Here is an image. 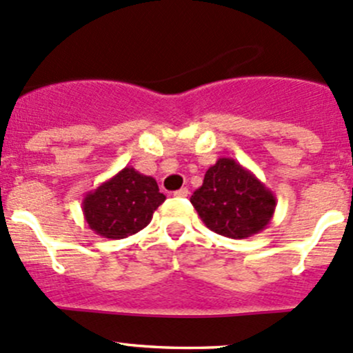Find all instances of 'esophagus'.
<instances>
[{"label":"esophagus","instance_id":"1","mask_svg":"<svg viewBox=\"0 0 353 353\" xmlns=\"http://www.w3.org/2000/svg\"><path fill=\"white\" fill-rule=\"evenodd\" d=\"M188 194H189L188 188H181V189H177V191H174V196H176V198H186Z\"/></svg>","mask_w":353,"mask_h":353}]
</instances>
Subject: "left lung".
<instances>
[{
  "label": "left lung",
  "instance_id": "left-lung-1",
  "mask_svg": "<svg viewBox=\"0 0 353 353\" xmlns=\"http://www.w3.org/2000/svg\"><path fill=\"white\" fill-rule=\"evenodd\" d=\"M191 203L211 232L235 240L261 233L276 211L274 192L232 157H220L206 170Z\"/></svg>",
  "mask_w": 353,
  "mask_h": 353
}]
</instances>
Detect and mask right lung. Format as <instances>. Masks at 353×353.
I'll use <instances>...</instances> for the list:
<instances>
[{"instance_id": "obj_1", "label": "right lung", "mask_w": 353, "mask_h": 353, "mask_svg": "<svg viewBox=\"0 0 353 353\" xmlns=\"http://www.w3.org/2000/svg\"><path fill=\"white\" fill-rule=\"evenodd\" d=\"M165 201L157 181L127 165L98 188L86 192L83 214L89 228L111 240L135 235L150 223L154 211Z\"/></svg>"}]
</instances>
